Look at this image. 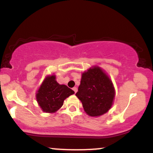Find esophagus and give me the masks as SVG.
Segmentation results:
<instances>
[{"label": "esophagus", "mask_w": 153, "mask_h": 153, "mask_svg": "<svg viewBox=\"0 0 153 153\" xmlns=\"http://www.w3.org/2000/svg\"><path fill=\"white\" fill-rule=\"evenodd\" d=\"M73 90L74 91L75 93H76L77 91H78V88H77V87H74V88H73Z\"/></svg>", "instance_id": "esophagus-1"}]
</instances>
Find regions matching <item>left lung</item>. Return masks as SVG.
Instances as JSON below:
<instances>
[{"label": "left lung", "instance_id": "obj_1", "mask_svg": "<svg viewBox=\"0 0 153 153\" xmlns=\"http://www.w3.org/2000/svg\"><path fill=\"white\" fill-rule=\"evenodd\" d=\"M75 96L80 100L88 115L99 117L111 108L115 91L108 75L99 67L94 66L82 74Z\"/></svg>", "mask_w": 153, "mask_h": 153}]
</instances>
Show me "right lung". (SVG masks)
Wrapping results in <instances>:
<instances>
[{"instance_id":"add662e5","label":"right lung","mask_w":153,"mask_h":153,"mask_svg":"<svg viewBox=\"0 0 153 153\" xmlns=\"http://www.w3.org/2000/svg\"><path fill=\"white\" fill-rule=\"evenodd\" d=\"M75 94L65 85L56 81L54 75H49L44 80L36 94V101L42 110L46 113H54L63 105L65 99Z\"/></svg>"}]
</instances>
